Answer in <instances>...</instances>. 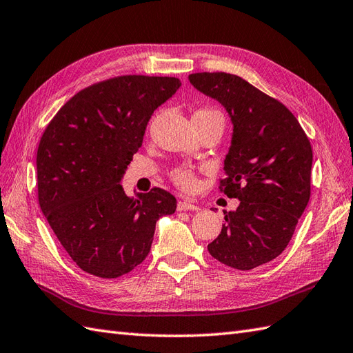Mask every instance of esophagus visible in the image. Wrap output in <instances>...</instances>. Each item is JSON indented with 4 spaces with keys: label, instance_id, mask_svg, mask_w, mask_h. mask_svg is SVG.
<instances>
[{
    "label": "esophagus",
    "instance_id": "esophagus-1",
    "mask_svg": "<svg viewBox=\"0 0 353 353\" xmlns=\"http://www.w3.org/2000/svg\"><path fill=\"white\" fill-rule=\"evenodd\" d=\"M176 208H178V211H196V210H199L196 203H194L190 199H181L178 202Z\"/></svg>",
    "mask_w": 353,
    "mask_h": 353
}]
</instances>
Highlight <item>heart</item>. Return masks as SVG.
<instances>
[{"label": "heart", "instance_id": "obj_1", "mask_svg": "<svg viewBox=\"0 0 353 353\" xmlns=\"http://www.w3.org/2000/svg\"><path fill=\"white\" fill-rule=\"evenodd\" d=\"M193 119H198L201 122H207V121H223V114L216 110V108L211 107H203L199 108V110L193 114ZM170 178L176 185L181 187V189H192L194 185V174L190 168L183 166V168H176L170 172Z\"/></svg>", "mask_w": 353, "mask_h": 353}]
</instances>
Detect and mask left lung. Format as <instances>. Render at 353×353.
I'll return each mask as SVG.
<instances>
[{
    "instance_id": "left-lung-1",
    "label": "left lung",
    "mask_w": 353,
    "mask_h": 353,
    "mask_svg": "<svg viewBox=\"0 0 353 353\" xmlns=\"http://www.w3.org/2000/svg\"><path fill=\"white\" fill-rule=\"evenodd\" d=\"M189 80L219 101L234 130L221 192L237 198L208 245L217 261L250 270L275 260L293 237L311 194V143L294 114L241 77L198 72Z\"/></svg>"
}]
</instances>
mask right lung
I'll return each instance as SVG.
<instances>
[{
    "instance_id": "add662e5",
    "label": "right lung",
    "mask_w": 353,
    "mask_h": 353,
    "mask_svg": "<svg viewBox=\"0 0 353 353\" xmlns=\"http://www.w3.org/2000/svg\"><path fill=\"white\" fill-rule=\"evenodd\" d=\"M175 77L122 75L80 90L45 128L37 148V196L61 246L81 270L119 278L151 250L155 223L176 199L154 187L128 198L119 181Z\"/></svg>"
}]
</instances>
